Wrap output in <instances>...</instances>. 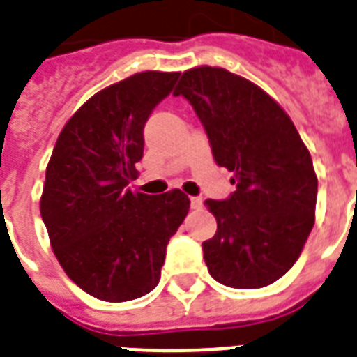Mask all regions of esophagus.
<instances>
[{"instance_id":"esophagus-1","label":"esophagus","mask_w":357,"mask_h":357,"mask_svg":"<svg viewBox=\"0 0 357 357\" xmlns=\"http://www.w3.org/2000/svg\"><path fill=\"white\" fill-rule=\"evenodd\" d=\"M190 204H192L193 210H199L201 206H203V199L201 197H192L190 199Z\"/></svg>"}]
</instances>
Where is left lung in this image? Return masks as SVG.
<instances>
[{"label": "left lung", "mask_w": 357, "mask_h": 357, "mask_svg": "<svg viewBox=\"0 0 357 357\" xmlns=\"http://www.w3.org/2000/svg\"><path fill=\"white\" fill-rule=\"evenodd\" d=\"M175 95L192 104L236 186L223 201H204L218 222L203 242L210 275L233 289L278 281L314 225L319 181L296 126L259 85L218 66L186 70Z\"/></svg>", "instance_id": "obj_1"}]
</instances>
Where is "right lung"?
I'll return each mask as SVG.
<instances>
[{
	"label": "right lung",
	"mask_w": 357,
	"mask_h": 357,
	"mask_svg": "<svg viewBox=\"0 0 357 357\" xmlns=\"http://www.w3.org/2000/svg\"><path fill=\"white\" fill-rule=\"evenodd\" d=\"M181 73L147 70L91 96L61 130L46 167L40 216L65 273L104 302H128L158 284L169 238L190 199L132 192L143 128Z\"/></svg>",
	"instance_id": "add662e5"
}]
</instances>
